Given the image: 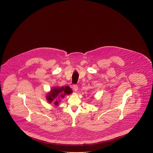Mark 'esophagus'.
<instances>
[{
    "mask_svg": "<svg viewBox=\"0 0 153 153\" xmlns=\"http://www.w3.org/2000/svg\"><path fill=\"white\" fill-rule=\"evenodd\" d=\"M73 89H74V90L75 91V92H76V91H78V86L76 85H74V86H73Z\"/></svg>",
    "mask_w": 153,
    "mask_h": 153,
    "instance_id": "1",
    "label": "esophagus"
}]
</instances>
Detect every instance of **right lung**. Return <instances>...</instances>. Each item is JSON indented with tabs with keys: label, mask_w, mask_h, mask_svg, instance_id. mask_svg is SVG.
<instances>
[{
	"label": "right lung",
	"mask_w": 153,
	"mask_h": 153,
	"mask_svg": "<svg viewBox=\"0 0 153 153\" xmlns=\"http://www.w3.org/2000/svg\"><path fill=\"white\" fill-rule=\"evenodd\" d=\"M72 93V90L68 86L65 87H52L51 90L46 94V100L49 103L53 102V104L55 106H58L59 102H60L61 99L65 97V95H69ZM56 97L59 98V101H54V100Z\"/></svg>",
	"instance_id": "1"
}]
</instances>
